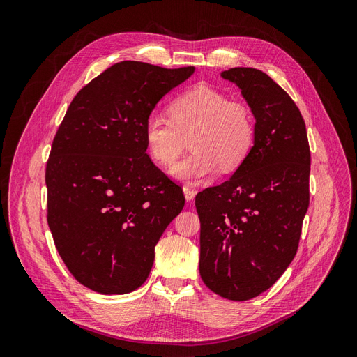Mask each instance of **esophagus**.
<instances>
[{
  "instance_id": "1",
  "label": "esophagus",
  "mask_w": 357,
  "mask_h": 357,
  "mask_svg": "<svg viewBox=\"0 0 357 357\" xmlns=\"http://www.w3.org/2000/svg\"><path fill=\"white\" fill-rule=\"evenodd\" d=\"M183 193H185L186 201H192L193 198H195V195H197V190H193L189 186H185V188H183Z\"/></svg>"
}]
</instances>
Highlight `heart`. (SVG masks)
I'll return each instance as SVG.
<instances>
[{"mask_svg":"<svg viewBox=\"0 0 357 357\" xmlns=\"http://www.w3.org/2000/svg\"><path fill=\"white\" fill-rule=\"evenodd\" d=\"M169 117L152 113L144 123L146 149L156 164L169 165L186 147L192 152L169 168L171 177L193 185L238 168L255 139V121L248 107L207 84L178 95L169 105Z\"/></svg>","mask_w":357,"mask_h":357,"instance_id":"b5f03b06","label":"heart"}]
</instances>
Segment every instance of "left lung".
<instances>
[{
  "instance_id": "1",
  "label": "left lung",
  "mask_w": 357,
  "mask_h": 357,
  "mask_svg": "<svg viewBox=\"0 0 357 357\" xmlns=\"http://www.w3.org/2000/svg\"><path fill=\"white\" fill-rule=\"evenodd\" d=\"M255 116V139L229 180L199 192V274L214 294L252 299L294 261L310 204L305 122L289 93L256 68L222 71Z\"/></svg>"
}]
</instances>
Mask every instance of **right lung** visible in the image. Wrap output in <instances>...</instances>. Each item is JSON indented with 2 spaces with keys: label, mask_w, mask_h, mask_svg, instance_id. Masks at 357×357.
I'll use <instances>...</instances> for the list:
<instances>
[{
  "label": "right lung",
  "mask_w": 357,
  "mask_h": 357,
  "mask_svg": "<svg viewBox=\"0 0 357 357\" xmlns=\"http://www.w3.org/2000/svg\"><path fill=\"white\" fill-rule=\"evenodd\" d=\"M195 67L122 61L74 96L46 167L47 223L79 283L102 295L142 286L155 245L185 207L180 186L146 153V119Z\"/></svg>",
  "instance_id": "right-lung-1"
}]
</instances>
